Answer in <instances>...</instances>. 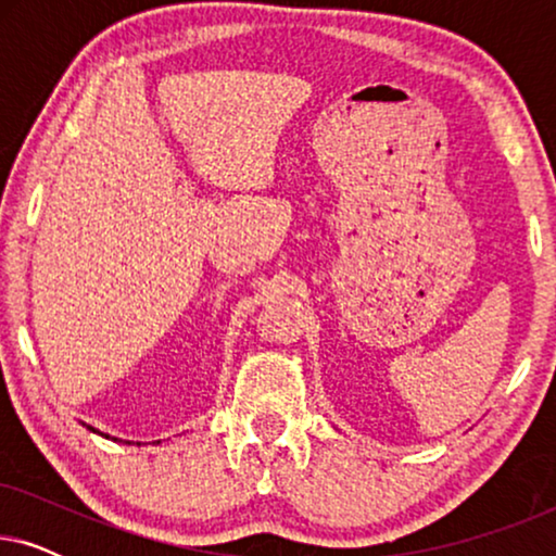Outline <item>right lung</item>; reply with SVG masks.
<instances>
[{"mask_svg": "<svg viewBox=\"0 0 556 556\" xmlns=\"http://www.w3.org/2000/svg\"><path fill=\"white\" fill-rule=\"evenodd\" d=\"M88 430H93V432H98L96 428H90V425H88ZM101 435H103V432H101ZM103 438H109V435H103ZM156 445H159V440H156Z\"/></svg>", "mask_w": 556, "mask_h": 556, "instance_id": "right-lung-1", "label": "right lung"}]
</instances>
